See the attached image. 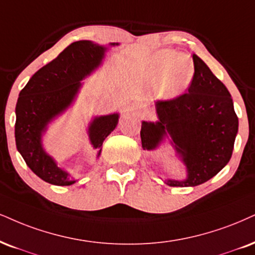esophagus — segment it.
<instances>
[{
  "label": "esophagus",
  "instance_id": "34e87169",
  "mask_svg": "<svg viewBox=\"0 0 255 255\" xmlns=\"http://www.w3.org/2000/svg\"><path fill=\"white\" fill-rule=\"evenodd\" d=\"M143 115H144V116H145V115H147V113H146V111H143Z\"/></svg>",
  "mask_w": 255,
  "mask_h": 255
}]
</instances>
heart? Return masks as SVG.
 I'll list each match as a JSON object with an SVG mask.
<instances>
[{
  "label": "heart",
  "mask_w": 255,
  "mask_h": 255,
  "mask_svg": "<svg viewBox=\"0 0 255 255\" xmlns=\"http://www.w3.org/2000/svg\"><path fill=\"white\" fill-rule=\"evenodd\" d=\"M193 72L189 59L174 52L162 51L146 62L143 77L151 86L161 87L165 97H175L187 89Z\"/></svg>",
  "instance_id": "b5f03b06"
}]
</instances>
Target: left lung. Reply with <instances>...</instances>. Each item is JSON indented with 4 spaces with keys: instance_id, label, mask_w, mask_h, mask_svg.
<instances>
[{
    "instance_id": "1",
    "label": "left lung",
    "mask_w": 255,
    "mask_h": 255,
    "mask_svg": "<svg viewBox=\"0 0 255 255\" xmlns=\"http://www.w3.org/2000/svg\"><path fill=\"white\" fill-rule=\"evenodd\" d=\"M193 61L188 92L157 100L158 122H143L140 130L144 150H153L169 134L187 166V180H168L170 187H195L214 177L231 159L238 133V116L227 87L196 54Z\"/></svg>"
}]
</instances>
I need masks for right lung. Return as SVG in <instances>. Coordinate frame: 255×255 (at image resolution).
<instances>
[{"label": "right lung", "mask_w": 255, "mask_h": 255, "mask_svg": "<svg viewBox=\"0 0 255 255\" xmlns=\"http://www.w3.org/2000/svg\"><path fill=\"white\" fill-rule=\"evenodd\" d=\"M105 51V47L92 41L71 43L54 60L40 68L18 94L15 109L16 147L30 170L45 182L55 185H71L75 182L47 155L41 138L48 123L73 102L80 80L102 64ZM117 124V113L97 117L90 124V140L93 147L100 149L98 156L104 139Z\"/></svg>", "instance_id": "obj_1"}]
</instances>
